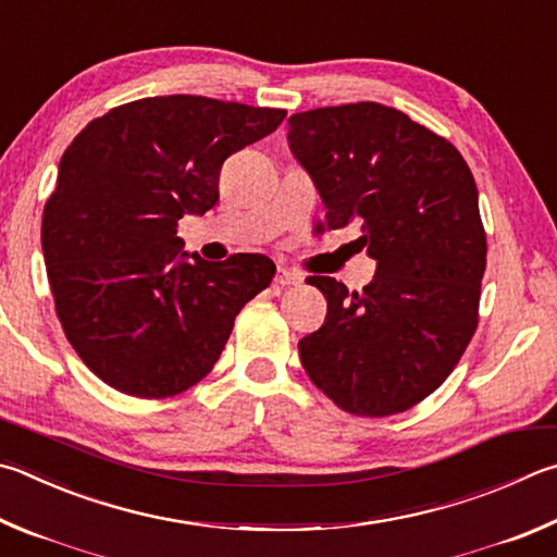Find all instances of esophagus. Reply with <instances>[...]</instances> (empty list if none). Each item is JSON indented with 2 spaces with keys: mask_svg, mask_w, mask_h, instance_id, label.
<instances>
[{
  "mask_svg": "<svg viewBox=\"0 0 557 557\" xmlns=\"http://www.w3.org/2000/svg\"><path fill=\"white\" fill-rule=\"evenodd\" d=\"M305 282V277L299 275V272L289 270V268H277V275H275V285L277 287H297Z\"/></svg>",
  "mask_w": 557,
  "mask_h": 557,
  "instance_id": "esophagus-1",
  "label": "esophagus"
}]
</instances>
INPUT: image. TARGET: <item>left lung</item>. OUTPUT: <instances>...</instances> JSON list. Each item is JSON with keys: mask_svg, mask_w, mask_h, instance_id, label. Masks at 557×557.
I'll return each mask as SVG.
<instances>
[{"mask_svg": "<svg viewBox=\"0 0 557 557\" xmlns=\"http://www.w3.org/2000/svg\"><path fill=\"white\" fill-rule=\"evenodd\" d=\"M287 140L326 226L356 221L377 262L352 295L333 277L307 280L329 311L299 341L301 366L343 411H407L441 387L478 329L487 236L474 177L446 138L377 102L301 111Z\"/></svg>", "mask_w": 557, "mask_h": 557, "instance_id": "8db88e82", "label": "left lung"}]
</instances>
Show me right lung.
<instances>
[{
	"instance_id": "obj_1",
	"label": "right lung",
	"mask_w": 557,
	"mask_h": 557,
	"mask_svg": "<svg viewBox=\"0 0 557 557\" xmlns=\"http://www.w3.org/2000/svg\"><path fill=\"white\" fill-rule=\"evenodd\" d=\"M285 116L195 95L146 97L89 121L67 146L40 246L70 346L109 387L140 399L189 389L275 277L260 252L189 256L177 221L214 207L224 160Z\"/></svg>"
}]
</instances>
